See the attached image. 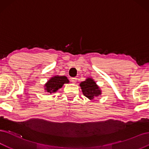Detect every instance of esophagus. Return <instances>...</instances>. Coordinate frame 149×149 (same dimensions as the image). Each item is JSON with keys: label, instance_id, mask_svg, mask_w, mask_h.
<instances>
[{"label": "esophagus", "instance_id": "esophagus-1", "mask_svg": "<svg viewBox=\"0 0 149 149\" xmlns=\"http://www.w3.org/2000/svg\"><path fill=\"white\" fill-rule=\"evenodd\" d=\"M70 81H71L72 83H73V84H75L76 82H77V79L75 78V77L72 78V79H70Z\"/></svg>", "mask_w": 149, "mask_h": 149}]
</instances>
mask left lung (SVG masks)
I'll list each match as a JSON object with an SVG mask.
<instances>
[{
    "mask_svg": "<svg viewBox=\"0 0 149 149\" xmlns=\"http://www.w3.org/2000/svg\"><path fill=\"white\" fill-rule=\"evenodd\" d=\"M80 86L84 96L90 100L93 99L102 93L99 87L92 78H87L80 84Z\"/></svg>",
    "mask_w": 149,
    "mask_h": 149,
    "instance_id": "obj_1",
    "label": "left lung"
}]
</instances>
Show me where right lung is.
Segmentation results:
<instances>
[{
	"label": "right lung",
	"instance_id": "right-lung-1",
	"mask_svg": "<svg viewBox=\"0 0 149 149\" xmlns=\"http://www.w3.org/2000/svg\"><path fill=\"white\" fill-rule=\"evenodd\" d=\"M69 80L66 76L56 75L50 78L45 85V90L47 92L52 93L57 92L64 84H68Z\"/></svg>",
	"mask_w": 149,
	"mask_h": 149
}]
</instances>
